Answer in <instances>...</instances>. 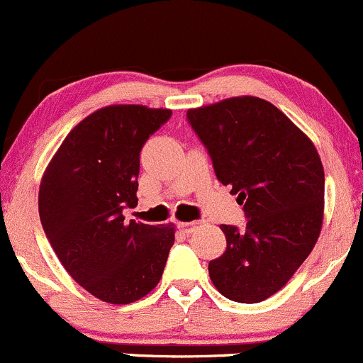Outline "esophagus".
Returning a JSON list of instances; mask_svg holds the SVG:
<instances>
[{
  "mask_svg": "<svg viewBox=\"0 0 363 363\" xmlns=\"http://www.w3.org/2000/svg\"><path fill=\"white\" fill-rule=\"evenodd\" d=\"M201 224H203V220H194V222H180V224H178V228H180L183 233H186V235H190V233H194V231H196V229L199 228Z\"/></svg>",
  "mask_w": 363,
  "mask_h": 363,
  "instance_id": "obj_1",
  "label": "esophagus"
}]
</instances>
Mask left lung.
<instances>
[{"mask_svg":"<svg viewBox=\"0 0 363 363\" xmlns=\"http://www.w3.org/2000/svg\"><path fill=\"white\" fill-rule=\"evenodd\" d=\"M217 180L238 194L247 224H222L225 252L210 261L215 288L233 302L267 300L293 277L318 242L325 171L311 139L257 96L186 111Z\"/></svg>","mask_w":363,"mask_h":363,"instance_id":"8db88e82","label":"left lung"}]
</instances>
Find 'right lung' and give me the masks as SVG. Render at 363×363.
Here are the masks:
<instances>
[{"mask_svg":"<svg viewBox=\"0 0 363 363\" xmlns=\"http://www.w3.org/2000/svg\"><path fill=\"white\" fill-rule=\"evenodd\" d=\"M169 109L109 106L75 125L45 169L42 228L79 286L107 303H132L162 277L174 228L127 222L138 204L139 153Z\"/></svg>","mask_w":363,"mask_h":363,"instance_id":"add662e5","label":"right lung"}]
</instances>
